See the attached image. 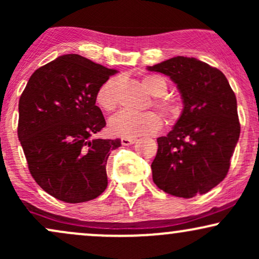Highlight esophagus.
<instances>
[{"label":"esophagus","mask_w":259,"mask_h":259,"mask_svg":"<svg viewBox=\"0 0 259 259\" xmlns=\"http://www.w3.org/2000/svg\"><path fill=\"white\" fill-rule=\"evenodd\" d=\"M121 145H124V146H130V145H133L134 142L136 141V139H130V138H121Z\"/></svg>","instance_id":"obj_1"}]
</instances>
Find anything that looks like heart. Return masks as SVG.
I'll return each mask as SVG.
<instances>
[{
    "mask_svg": "<svg viewBox=\"0 0 259 259\" xmlns=\"http://www.w3.org/2000/svg\"><path fill=\"white\" fill-rule=\"evenodd\" d=\"M142 85L154 97L153 106L158 109L165 119L175 120L180 114V106L174 100L165 97L168 84L164 78L159 75H145L141 79ZM119 79L109 78L102 82L96 91V102L103 111L113 112L118 107L119 97ZM162 123L158 115L153 112L130 113L121 112L109 120V132L123 138H138L157 132Z\"/></svg>",
    "mask_w": 259,
    "mask_h": 259,
    "instance_id": "heart-1",
    "label": "heart"
}]
</instances>
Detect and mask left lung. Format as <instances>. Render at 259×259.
Listing matches in <instances>:
<instances>
[{
	"label": "left lung",
	"instance_id": "left-lung-1",
	"mask_svg": "<svg viewBox=\"0 0 259 259\" xmlns=\"http://www.w3.org/2000/svg\"><path fill=\"white\" fill-rule=\"evenodd\" d=\"M147 69L169 76L184 105L173 129L157 139L154 184L177 197L206 194L227 177L240 138L234 91L221 70L194 57L178 56Z\"/></svg>",
	"mask_w": 259,
	"mask_h": 259
}]
</instances>
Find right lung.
Returning <instances> with one entry per match:
<instances>
[{"mask_svg": "<svg viewBox=\"0 0 259 259\" xmlns=\"http://www.w3.org/2000/svg\"><path fill=\"white\" fill-rule=\"evenodd\" d=\"M117 73L64 55L32 73L19 99L18 138L29 170L47 194L67 203L99 197L107 159L120 140L94 138L106 126L96 91Z\"/></svg>", "mask_w": 259, "mask_h": 259, "instance_id": "1", "label": "right lung"}]
</instances>
